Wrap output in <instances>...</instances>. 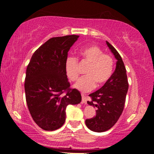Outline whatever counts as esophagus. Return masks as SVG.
<instances>
[{
	"label": "esophagus",
	"instance_id": "34e87169",
	"mask_svg": "<svg viewBox=\"0 0 154 154\" xmlns=\"http://www.w3.org/2000/svg\"><path fill=\"white\" fill-rule=\"evenodd\" d=\"M82 103H87V99H86V98H85V96H84V94H82Z\"/></svg>",
	"mask_w": 154,
	"mask_h": 154
}]
</instances>
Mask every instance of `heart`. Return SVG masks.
<instances>
[{"label":"heart","instance_id":"1","mask_svg":"<svg viewBox=\"0 0 154 154\" xmlns=\"http://www.w3.org/2000/svg\"><path fill=\"white\" fill-rule=\"evenodd\" d=\"M83 63L88 64L85 71L86 77L80 79L75 84V88L81 92H88L94 90L96 84L102 86L108 82L113 72V60L111 56L103 54L100 48L91 45L80 51ZM65 70L71 81L77 80L79 76L78 60L69 57L65 62Z\"/></svg>","mask_w":154,"mask_h":154}]
</instances>
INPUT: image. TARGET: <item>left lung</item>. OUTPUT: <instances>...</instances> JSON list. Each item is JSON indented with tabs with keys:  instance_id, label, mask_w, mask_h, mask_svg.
I'll return each instance as SVG.
<instances>
[{
	"instance_id": "8db88e82",
	"label": "left lung",
	"mask_w": 154,
	"mask_h": 154,
	"mask_svg": "<svg viewBox=\"0 0 154 154\" xmlns=\"http://www.w3.org/2000/svg\"><path fill=\"white\" fill-rule=\"evenodd\" d=\"M106 45L117 60L116 68L110 79L100 89L90 94L88 104L97 108L96 116L85 120L90 130L96 132L106 131L118 122L124 110L128 90L126 67L118 51L108 41Z\"/></svg>"
}]
</instances>
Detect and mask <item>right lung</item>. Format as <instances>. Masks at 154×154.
Returning a JSON list of instances; mask_svg holds the SVG:
<instances>
[{
  "label": "right lung",
  "instance_id": "right-lung-1",
  "mask_svg": "<svg viewBox=\"0 0 154 154\" xmlns=\"http://www.w3.org/2000/svg\"><path fill=\"white\" fill-rule=\"evenodd\" d=\"M79 36L51 38L36 49L27 66L24 88L28 108L33 120L45 130L62 127L66 106L82 101L79 91L70 88L65 70L68 51Z\"/></svg>",
  "mask_w": 154,
  "mask_h": 154
}]
</instances>
